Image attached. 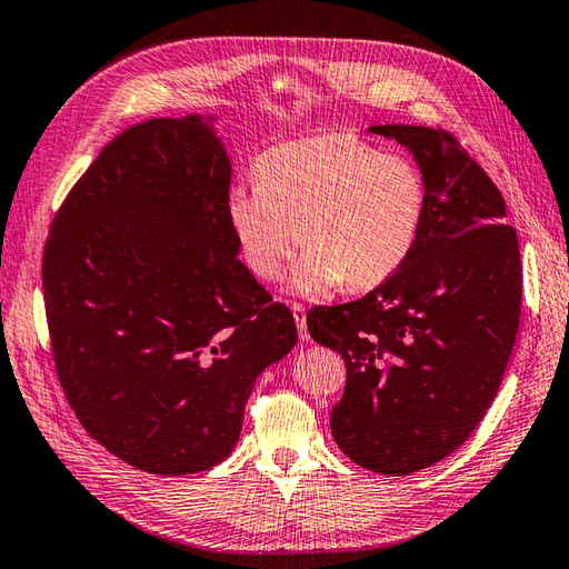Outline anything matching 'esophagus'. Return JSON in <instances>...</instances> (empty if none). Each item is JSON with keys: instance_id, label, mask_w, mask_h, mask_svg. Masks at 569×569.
Here are the masks:
<instances>
[{"instance_id": "esophagus-1", "label": "esophagus", "mask_w": 569, "mask_h": 569, "mask_svg": "<svg viewBox=\"0 0 569 569\" xmlns=\"http://www.w3.org/2000/svg\"><path fill=\"white\" fill-rule=\"evenodd\" d=\"M291 313H293V318H296V326H298V336H300V340H310V336H308V326H306V306L291 303Z\"/></svg>"}]
</instances>
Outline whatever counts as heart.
I'll return each mask as SVG.
<instances>
[{
  "mask_svg": "<svg viewBox=\"0 0 569 569\" xmlns=\"http://www.w3.org/2000/svg\"><path fill=\"white\" fill-rule=\"evenodd\" d=\"M427 199V177L409 154L330 130L261 152L256 184L229 192L227 219L261 281H276L303 241L291 286L318 296L342 281L362 291L392 276L417 247Z\"/></svg>",
  "mask_w": 569,
  "mask_h": 569,
  "instance_id": "obj_1",
  "label": "heart"
}]
</instances>
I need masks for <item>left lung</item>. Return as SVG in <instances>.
<instances>
[{"label": "left lung", "mask_w": 569, "mask_h": 569, "mask_svg": "<svg viewBox=\"0 0 569 569\" xmlns=\"http://www.w3.org/2000/svg\"><path fill=\"white\" fill-rule=\"evenodd\" d=\"M427 177V217L409 259L360 300L308 313L342 355L332 439L367 471L409 476L447 459L481 425L520 322L522 269L506 199L447 130L372 126Z\"/></svg>", "instance_id": "8db88e82"}]
</instances>
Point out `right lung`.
<instances>
[{
	"label": "right lung",
	"instance_id": "right-lung-1",
	"mask_svg": "<svg viewBox=\"0 0 569 569\" xmlns=\"http://www.w3.org/2000/svg\"><path fill=\"white\" fill-rule=\"evenodd\" d=\"M231 162L211 122L152 118L100 150L56 211L43 303L78 421L140 471L184 476L231 453L296 320L239 261Z\"/></svg>",
	"mask_w": 569,
	"mask_h": 569
}]
</instances>
